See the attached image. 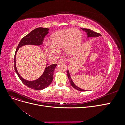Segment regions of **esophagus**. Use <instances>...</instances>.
Wrapping results in <instances>:
<instances>
[{
	"mask_svg": "<svg viewBox=\"0 0 125 125\" xmlns=\"http://www.w3.org/2000/svg\"><path fill=\"white\" fill-rule=\"evenodd\" d=\"M65 63V62L63 61V60H59V61L58 62V63L60 64V63Z\"/></svg>",
	"mask_w": 125,
	"mask_h": 125,
	"instance_id": "1",
	"label": "esophagus"
}]
</instances>
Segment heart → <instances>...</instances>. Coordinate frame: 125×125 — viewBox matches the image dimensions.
Instances as JSON below:
<instances>
[{
	"label": "heart",
	"instance_id": "b5f03b06",
	"mask_svg": "<svg viewBox=\"0 0 125 125\" xmlns=\"http://www.w3.org/2000/svg\"><path fill=\"white\" fill-rule=\"evenodd\" d=\"M82 40L81 32L77 29H66L52 35L50 44L46 43L44 50L50 58H55L63 50L66 56H73L81 45Z\"/></svg>",
	"mask_w": 125,
	"mask_h": 125
}]
</instances>
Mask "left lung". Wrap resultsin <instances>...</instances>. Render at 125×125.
<instances>
[{"label":"left lung","mask_w":125,"mask_h":125,"mask_svg":"<svg viewBox=\"0 0 125 125\" xmlns=\"http://www.w3.org/2000/svg\"><path fill=\"white\" fill-rule=\"evenodd\" d=\"M81 29H82L83 30V31H84L86 33L87 35H88V37H97V36H102L101 34L96 33L95 32L92 31V30H90V29H85V28H81ZM67 75H68V79H69V80L70 84H71V86L73 87V88H74V89H75L78 91H86L85 90L81 89L80 88H79L78 86H77L76 85H75L73 81V80H72L71 78L69 72L68 70L67 71Z\"/></svg>","instance_id":"left-lung-1"}]
</instances>
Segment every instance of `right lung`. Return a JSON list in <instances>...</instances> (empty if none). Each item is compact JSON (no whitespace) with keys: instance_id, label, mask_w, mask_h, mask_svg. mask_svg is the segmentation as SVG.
<instances>
[{"instance_id":"1","label":"right lung","mask_w":125,"mask_h":125,"mask_svg":"<svg viewBox=\"0 0 125 125\" xmlns=\"http://www.w3.org/2000/svg\"><path fill=\"white\" fill-rule=\"evenodd\" d=\"M49 29L47 28H38L33 30L28 35L23 37L20 41L19 44L17 47L16 52L14 57V66L19 78L23 83L27 86L29 88L36 90H43L50 85L53 80L54 71L57 64H54L47 66L46 67L43 74L39 78L34 81H27L22 78L20 74L18 73L16 65V55L18 49L20 47L25 45H40L43 44V40L45 36L48 33Z\"/></svg>"}]
</instances>
